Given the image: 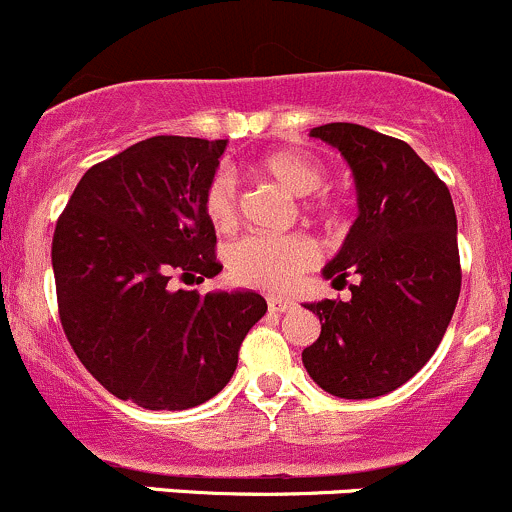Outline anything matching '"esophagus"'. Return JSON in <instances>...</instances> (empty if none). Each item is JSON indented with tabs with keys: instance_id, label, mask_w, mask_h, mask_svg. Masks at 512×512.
<instances>
[{
	"instance_id": "34e87169",
	"label": "esophagus",
	"mask_w": 512,
	"mask_h": 512,
	"mask_svg": "<svg viewBox=\"0 0 512 512\" xmlns=\"http://www.w3.org/2000/svg\"><path fill=\"white\" fill-rule=\"evenodd\" d=\"M293 308H295L293 300L278 298V295H271V298H268V310H271V313H288V310Z\"/></svg>"
}]
</instances>
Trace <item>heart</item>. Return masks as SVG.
Segmentation results:
<instances>
[{
	"mask_svg": "<svg viewBox=\"0 0 512 512\" xmlns=\"http://www.w3.org/2000/svg\"><path fill=\"white\" fill-rule=\"evenodd\" d=\"M258 170L276 179L293 197H308L325 184V172L318 162L295 152H273L263 157ZM239 194L234 177L221 172L212 179L204 194V212L214 229L226 231L236 224ZM318 261V249L308 236H266L254 234L236 241L226 254L229 276L241 286L263 291H288L303 271Z\"/></svg>",
	"mask_w": 512,
	"mask_h": 512,
	"instance_id": "heart-1",
	"label": "heart"
}]
</instances>
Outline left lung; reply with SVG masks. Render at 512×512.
I'll list each match as a JSON object with an SVG mask.
<instances>
[{"label": "left lung", "instance_id": "8db88e82", "mask_svg": "<svg viewBox=\"0 0 512 512\" xmlns=\"http://www.w3.org/2000/svg\"><path fill=\"white\" fill-rule=\"evenodd\" d=\"M340 150L357 189V219L325 281L355 273L350 300L305 303L320 337L303 365L320 389L340 399L394 392L429 362L461 293L456 209L449 187L402 140L352 123L310 130Z\"/></svg>", "mask_w": 512, "mask_h": 512}]
</instances>
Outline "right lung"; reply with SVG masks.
I'll return each instance as SVG.
<instances>
[{
  "label": "right lung",
  "mask_w": 512,
  "mask_h": 512,
  "mask_svg": "<svg viewBox=\"0 0 512 512\" xmlns=\"http://www.w3.org/2000/svg\"><path fill=\"white\" fill-rule=\"evenodd\" d=\"M226 140L157 135L93 165L54 231L63 333L118 399L152 412L204 404L229 384L246 333L266 315L254 291H175L214 278L204 194Z\"/></svg>",
  "instance_id": "add662e5"
}]
</instances>
